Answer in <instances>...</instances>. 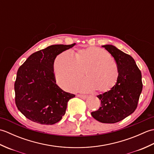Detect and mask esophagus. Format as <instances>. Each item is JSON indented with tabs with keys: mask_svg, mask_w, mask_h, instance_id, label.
Segmentation results:
<instances>
[{
	"mask_svg": "<svg viewBox=\"0 0 154 154\" xmlns=\"http://www.w3.org/2000/svg\"><path fill=\"white\" fill-rule=\"evenodd\" d=\"M77 97L81 98V99H85L87 97L86 95H84V94H77Z\"/></svg>",
	"mask_w": 154,
	"mask_h": 154,
	"instance_id": "34e87169",
	"label": "esophagus"
}]
</instances>
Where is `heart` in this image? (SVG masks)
<instances>
[{"label":"heart","instance_id":"1","mask_svg":"<svg viewBox=\"0 0 154 154\" xmlns=\"http://www.w3.org/2000/svg\"><path fill=\"white\" fill-rule=\"evenodd\" d=\"M55 79L59 85L72 91L85 74L87 79L80 85L85 92L98 90L106 93L116 86L119 78L116 62L106 51L98 47L80 49L75 55L65 51L55 57L54 63Z\"/></svg>","mask_w":154,"mask_h":154}]
</instances>
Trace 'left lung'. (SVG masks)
Wrapping results in <instances>:
<instances>
[{
  "label": "left lung",
  "instance_id": "left-lung-1",
  "mask_svg": "<svg viewBox=\"0 0 154 154\" xmlns=\"http://www.w3.org/2000/svg\"><path fill=\"white\" fill-rule=\"evenodd\" d=\"M112 55L119 66V78L112 90L98 95L100 106L91 112L103 123L119 122L134 112L138 106L143 84L142 73L134 60L112 45H103Z\"/></svg>",
  "mask_w": 154,
  "mask_h": 154
}]
</instances>
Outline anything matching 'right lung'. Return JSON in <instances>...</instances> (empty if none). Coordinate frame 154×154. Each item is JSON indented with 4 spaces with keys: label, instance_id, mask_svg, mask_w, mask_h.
I'll return each mask as SVG.
<instances>
[{
    "label": "right lung",
    "instance_id": "add662e5",
    "mask_svg": "<svg viewBox=\"0 0 154 154\" xmlns=\"http://www.w3.org/2000/svg\"><path fill=\"white\" fill-rule=\"evenodd\" d=\"M75 45H52L32 54L19 67L14 83L15 103L22 114L40 124L61 120L75 94L56 84L54 73L57 55Z\"/></svg>",
    "mask_w": 154,
    "mask_h": 154
}]
</instances>
